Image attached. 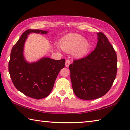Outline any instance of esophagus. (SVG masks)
I'll return each instance as SVG.
<instances>
[{
  "mask_svg": "<svg viewBox=\"0 0 130 130\" xmlns=\"http://www.w3.org/2000/svg\"><path fill=\"white\" fill-rule=\"evenodd\" d=\"M70 64V61L69 59H68V60H66V62H65V66L67 67H68L69 66V65Z\"/></svg>",
  "mask_w": 130,
  "mask_h": 130,
  "instance_id": "34e87169",
  "label": "esophagus"
}]
</instances>
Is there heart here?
<instances>
[{
	"mask_svg": "<svg viewBox=\"0 0 130 130\" xmlns=\"http://www.w3.org/2000/svg\"><path fill=\"white\" fill-rule=\"evenodd\" d=\"M62 49L67 53H72L77 57L85 56L88 52L90 45L84 37L79 34H72L62 39L61 42Z\"/></svg>",
	"mask_w": 130,
	"mask_h": 130,
	"instance_id": "1",
	"label": "heart"
}]
</instances>
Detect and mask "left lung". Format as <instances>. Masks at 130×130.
<instances>
[{"mask_svg":"<svg viewBox=\"0 0 130 130\" xmlns=\"http://www.w3.org/2000/svg\"><path fill=\"white\" fill-rule=\"evenodd\" d=\"M96 47L87 56L70 64V80L74 94L83 100H93L109 91L117 73L115 50L102 32Z\"/></svg>","mask_w":130,"mask_h":130,"instance_id":"obj_1","label":"left lung"}]
</instances>
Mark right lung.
Wrapping results in <instances>:
<instances>
[{
  "instance_id": "right-lung-1",
  "label": "right lung",
  "mask_w": 130,
  "mask_h": 130,
  "mask_svg": "<svg viewBox=\"0 0 130 130\" xmlns=\"http://www.w3.org/2000/svg\"><path fill=\"white\" fill-rule=\"evenodd\" d=\"M31 32L45 34L47 31L28 29L22 34L11 52L8 71L19 91L30 98L41 99L51 92L59 72L65 67V60L43 57L36 62H27L23 56V46L27 35Z\"/></svg>"
}]
</instances>
